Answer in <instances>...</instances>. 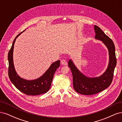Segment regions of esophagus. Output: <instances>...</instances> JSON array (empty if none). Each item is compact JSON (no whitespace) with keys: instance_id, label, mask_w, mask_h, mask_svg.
Listing matches in <instances>:
<instances>
[{"instance_id":"obj_1","label":"esophagus","mask_w":122,"mask_h":122,"mask_svg":"<svg viewBox=\"0 0 122 122\" xmlns=\"http://www.w3.org/2000/svg\"><path fill=\"white\" fill-rule=\"evenodd\" d=\"M61 64L62 65H65V66L67 65V61H66L65 60H62L61 61Z\"/></svg>"}]
</instances>
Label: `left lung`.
Listing matches in <instances>:
<instances>
[{
  "instance_id": "8db88e82",
  "label": "left lung",
  "mask_w": 122,
  "mask_h": 122,
  "mask_svg": "<svg viewBox=\"0 0 122 122\" xmlns=\"http://www.w3.org/2000/svg\"><path fill=\"white\" fill-rule=\"evenodd\" d=\"M94 29L95 38L102 41L108 49L109 61L106 71L98 77L90 78L81 73L71 60L68 62V66L71 69L73 75L74 88L78 93L84 95L97 94L107 88L112 82L114 68L117 65L115 47L112 40L98 26L95 25Z\"/></svg>"
}]
</instances>
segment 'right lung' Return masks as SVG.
Masks as SVG:
<instances>
[{
	"instance_id": "right-lung-1",
	"label": "right lung",
	"mask_w": 122,
	"mask_h": 122,
	"mask_svg": "<svg viewBox=\"0 0 122 122\" xmlns=\"http://www.w3.org/2000/svg\"><path fill=\"white\" fill-rule=\"evenodd\" d=\"M21 33L18 35L14 39L12 46L8 53L9 78L18 90L26 95L36 96L46 93L50 89L54 73L60 66V61L58 60L51 64L47 71L38 79L27 80L21 78L18 76L14 68L13 53L15 42L16 38Z\"/></svg>"
}]
</instances>
